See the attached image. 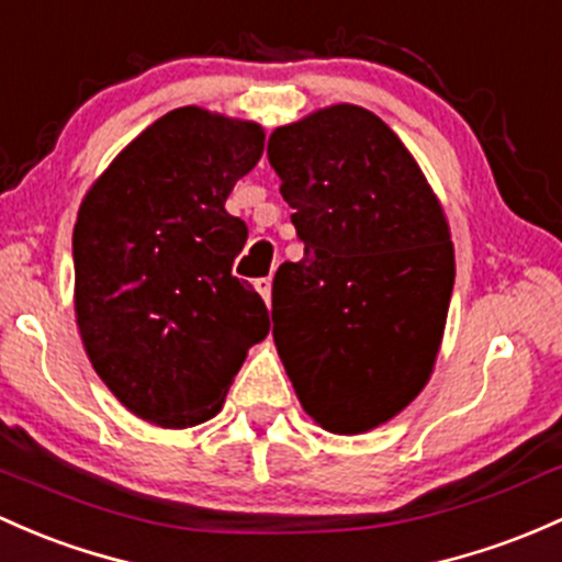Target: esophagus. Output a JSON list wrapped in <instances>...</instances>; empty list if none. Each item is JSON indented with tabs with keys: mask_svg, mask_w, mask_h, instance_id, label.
Segmentation results:
<instances>
[{
	"mask_svg": "<svg viewBox=\"0 0 562 562\" xmlns=\"http://www.w3.org/2000/svg\"><path fill=\"white\" fill-rule=\"evenodd\" d=\"M255 289H257L259 294H262L265 303L270 305V289H273V281H270V279H257L255 281Z\"/></svg>",
	"mask_w": 562,
	"mask_h": 562,
	"instance_id": "34e87169",
	"label": "esophagus"
}]
</instances>
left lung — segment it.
Segmentation results:
<instances>
[{"mask_svg":"<svg viewBox=\"0 0 562 562\" xmlns=\"http://www.w3.org/2000/svg\"><path fill=\"white\" fill-rule=\"evenodd\" d=\"M300 262L273 279V340L297 400L331 434H364L426 385L456 281L448 216L400 136L353 104L268 138Z\"/></svg>","mask_w":562,"mask_h":562,"instance_id":"left-lung-1","label":"left lung"}]
</instances>
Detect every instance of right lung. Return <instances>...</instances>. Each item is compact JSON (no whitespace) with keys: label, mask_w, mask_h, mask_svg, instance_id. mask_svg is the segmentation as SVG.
<instances>
[{"label":"right lung","mask_w":562,"mask_h":562,"mask_svg":"<svg viewBox=\"0 0 562 562\" xmlns=\"http://www.w3.org/2000/svg\"><path fill=\"white\" fill-rule=\"evenodd\" d=\"M262 147L257 123L182 106L82 198L71 238L82 346L123 407L155 426L214 418L270 331L262 297L233 276L249 231L225 211Z\"/></svg>","instance_id":"obj_1"}]
</instances>
